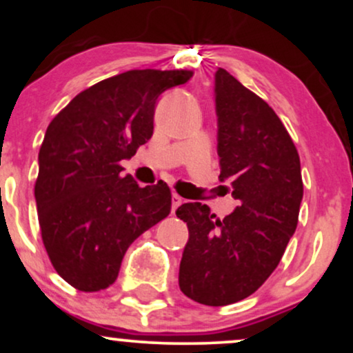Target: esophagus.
<instances>
[{"label":"esophagus","mask_w":353,"mask_h":353,"mask_svg":"<svg viewBox=\"0 0 353 353\" xmlns=\"http://www.w3.org/2000/svg\"><path fill=\"white\" fill-rule=\"evenodd\" d=\"M182 202H184V199H182L179 194L174 192V194H172V212H176V209L179 208Z\"/></svg>","instance_id":"obj_1"}]
</instances>
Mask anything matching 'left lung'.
I'll return each mask as SVG.
<instances>
[{
  "label": "left lung",
  "instance_id": "left-lung-1",
  "mask_svg": "<svg viewBox=\"0 0 353 353\" xmlns=\"http://www.w3.org/2000/svg\"><path fill=\"white\" fill-rule=\"evenodd\" d=\"M214 92L219 179L230 181L239 205L222 221L201 202L176 214L189 229L181 290L221 307L249 297L279 265L297 229L303 184L299 152L274 109L222 68Z\"/></svg>",
  "mask_w": 353,
  "mask_h": 353
}]
</instances>
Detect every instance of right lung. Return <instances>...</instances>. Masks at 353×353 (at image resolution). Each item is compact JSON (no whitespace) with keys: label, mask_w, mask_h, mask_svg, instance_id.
<instances>
[{"label":"right lung","mask_w":353,"mask_h":353,"mask_svg":"<svg viewBox=\"0 0 353 353\" xmlns=\"http://www.w3.org/2000/svg\"><path fill=\"white\" fill-rule=\"evenodd\" d=\"M190 78L184 70L125 71L84 89L48 125L36 208L51 264L74 289H108L128 247L171 212L168 184L141 188L121 174V161L151 139L157 98Z\"/></svg>","instance_id":"obj_1"}]
</instances>
